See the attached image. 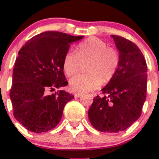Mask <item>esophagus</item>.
Instances as JSON below:
<instances>
[{
	"mask_svg": "<svg viewBox=\"0 0 159 159\" xmlns=\"http://www.w3.org/2000/svg\"><path fill=\"white\" fill-rule=\"evenodd\" d=\"M74 95H75V98H79L80 96H81V93H75V94H74Z\"/></svg>",
	"mask_w": 159,
	"mask_h": 159,
	"instance_id": "obj_1",
	"label": "esophagus"
}]
</instances>
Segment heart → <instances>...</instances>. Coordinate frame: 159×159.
Listing matches in <instances>:
<instances>
[{
    "label": "heart",
    "instance_id": "heart-1",
    "mask_svg": "<svg viewBox=\"0 0 159 159\" xmlns=\"http://www.w3.org/2000/svg\"><path fill=\"white\" fill-rule=\"evenodd\" d=\"M86 64L87 73L78 75L70 81V87L75 92L94 91L101 83L106 84L113 78L120 65V54L115 48L96 37L81 41L75 53L68 51L63 59V69L68 76H74Z\"/></svg>",
    "mask_w": 159,
    "mask_h": 159
}]
</instances>
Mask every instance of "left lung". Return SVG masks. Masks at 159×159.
<instances>
[{"label": "left lung", "mask_w": 159, "mask_h": 159, "mask_svg": "<svg viewBox=\"0 0 159 159\" xmlns=\"http://www.w3.org/2000/svg\"><path fill=\"white\" fill-rule=\"evenodd\" d=\"M111 38L119 51V67L102 89L104 96L94 98L89 118L98 131L117 133L127 129L141 116L146 99L147 65L132 41L118 35Z\"/></svg>", "instance_id": "1"}]
</instances>
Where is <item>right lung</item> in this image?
<instances>
[{
	"mask_svg": "<svg viewBox=\"0 0 159 159\" xmlns=\"http://www.w3.org/2000/svg\"><path fill=\"white\" fill-rule=\"evenodd\" d=\"M84 36L45 31L30 38L18 52L13 70L10 97L14 116L32 132H46L61 121L65 105L74 98L65 91L49 94L68 84L63 59L72 42Z\"/></svg>",
	"mask_w": 159,
	"mask_h": 159,
	"instance_id": "1",
	"label": "right lung"
}]
</instances>
